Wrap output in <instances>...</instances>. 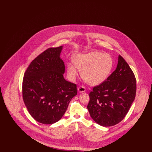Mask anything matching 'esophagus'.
Returning <instances> with one entry per match:
<instances>
[{
  "instance_id": "34e87169",
  "label": "esophagus",
  "mask_w": 152,
  "mask_h": 152,
  "mask_svg": "<svg viewBox=\"0 0 152 152\" xmlns=\"http://www.w3.org/2000/svg\"><path fill=\"white\" fill-rule=\"evenodd\" d=\"M77 91L79 92V93H83L86 92V88L83 86H81V87H79L77 89Z\"/></svg>"
}]
</instances>
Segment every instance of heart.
Here are the masks:
<instances>
[{
	"label": "heart",
	"mask_w": 152,
	"mask_h": 152,
	"mask_svg": "<svg viewBox=\"0 0 152 152\" xmlns=\"http://www.w3.org/2000/svg\"><path fill=\"white\" fill-rule=\"evenodd\" d=\"M73 63L67 64V74L74 80L81 71V76L89 84L97 86L102 83L111 72L113 60L108 53L92 51L87 53H77L73 57Z\"/></svg>",
	"instance_id": "b5f03b06"
}]
</instances>
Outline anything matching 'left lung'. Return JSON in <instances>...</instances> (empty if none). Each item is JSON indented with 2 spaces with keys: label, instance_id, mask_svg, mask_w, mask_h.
Wrapping results in <instances>:
<instances>
[{
  "label": "left lung",
  "instance_id": "left-lung-1",
  "mask_svg": "<svg viewBox=\"0 0 152 152\" xmlns=\"http://www.w3.org/2000/svg\"><path fill=\"white\" fill-rule=\"evenodd\" d=\"M136 80L130 66L120 55L115 71L89 94L87 108L94 121L111 126L121 121L134 100Z\"/></svg>",
  "mask_w": 152,
  "mask_h": 152
}]
</instances>
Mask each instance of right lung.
<instances>
[{"mask_svg": "<svg viewBox=\"0 0 152 152\" xmlns=\"http://www.w3.org/2000/svg\"><path fill=\"white\" fill-rule=\"evenodd\" d=\"M63 48H48L36 57L27 68L23 80L25 105L31 116L44 124L59 121L77 94L76 85L63 76L65 65L60 58Z\"/></svg>", "mask_w": 152, "mask_h": 152, "instance_id": "1", "label": "right lung"}]
</instances>
